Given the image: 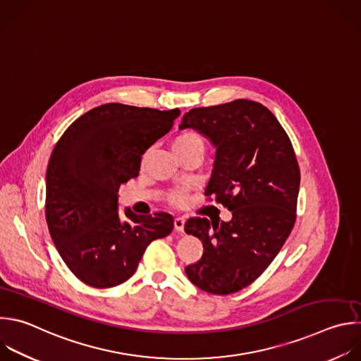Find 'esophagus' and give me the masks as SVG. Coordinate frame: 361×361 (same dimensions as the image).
Segmentation results:
<instances>
[{
	"instance_id": "esophagus-1",
	"label": "esophagus",
	"mask_w": 361,
	"mask_h": 361,
	"mask_svg": "<svg viewBox=\"0 0 361 361\" xmlns=\"http://www.w3.org/2000/svg\"><path fill=\"white\" fill-rule=\"evenodd\" d=\"M184 224H185V219L183 216L174 218V228H176V231L183 232L184 231Z\"/></svg>"
}]
</instances>
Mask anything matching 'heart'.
<instances>
[{"mask_svg":"<svg viewBox=\"0 0 361 361\" xmlns=\"http://www.w3.org/2000/svg\"><path fill=\"white\" fill-rule=\"evenodd\" d=\"M202 146V137L195 133V132H184L178 135L173 140V147H187V146ZM185 200V191L184 190H177L170 195V201L174 204H181Z\"/></svg>","mask_w":361,"mask_h":361,"instance_id":"heart-1","label":"heart"}]
</instances>
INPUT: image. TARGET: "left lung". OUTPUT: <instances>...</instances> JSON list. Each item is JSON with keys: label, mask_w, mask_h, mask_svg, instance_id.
Segmentation results:
<instances>
[{"label": "left lung", "mask_w": 361, "mask_h": 361, "mask_svg": "<svg viewBox=\"0 0 361 361\" xmlns=\"http://www.w3.org/2000/svg\"><path fill=\"white\" fill-rule=\"evenodd\" d=\"M192 128L216 147L205 195L229 211L228 222L194 216L185 232L204 254L185 274L200 289L229 295L258 279L282 250L296 221L300 170L289 136L264 104L238 99L191 109Z\"/></svg>", "instance_id": "obj_1"}]
</instances>
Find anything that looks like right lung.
<instances>
[{
	"instance_id": "right-lung-1",
	"label": "right lung",
	"mask_w": 361,
	"mask_h": 361,
	"mask_svg": "<svg viewBox=\"0 0 361 361\" xmlns=\"http://www.w3.org/2000/svg\"><path fill=\"white\" fill-rule=\"evenodd\" d=\"M178 109L97 106L65 130L47 170L45 216L71 272L104 289L126 282L149 247L173 231V216L117 212L118 187L139 176L145 152L173 128Z\"/></svg>"
}]
</instances>
